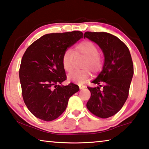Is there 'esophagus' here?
Listing matches in <instances>:
<instances>
[{
	"instance_id": "obj_1",
	"label": "esophagus",
	"mask_w": 149,
	"mask_h": 149,
	"mask_svg": "<svg viewBox=\"0 0 149 149\" xmlns=\"http://www.w3.org/2000/svg\"><path fill=\"white\" fill-rule=\"evenodd\" d=\"M79 87L80 89H84V88H85V87H86V86H84V85H82V84H79Z\"/></svg>"
}]
</instances>
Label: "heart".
<instances>
[{
	"label": "heart",
	"mask_w": 149,
	"mask_h": 149,
	"mask_svg": "<svg viewBox=\"0 0 149 149\" xmlns=\"http://www.w3.org/2000/svg\"><path fill=\"white\" fill-rule=\"evenodd\" d=\"M98 47L91 41L84 40L75 46L74 50L68 49L63 52L62 57V64L65 72H70L73 69L75 57H83L81 70H76L68 75V79L71 81L83 83L90 77L91 72L97 74L103 69V58L100 54Z\"/></svg>",
	"instance_id": "1"
}]
</instances>
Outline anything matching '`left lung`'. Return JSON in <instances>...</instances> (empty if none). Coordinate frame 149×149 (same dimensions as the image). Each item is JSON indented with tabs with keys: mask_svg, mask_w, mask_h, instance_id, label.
<instances>
[{
	"mask_svg": "<svg viewBox=\"0 0 149 149\" xmlns=\"http://www.w3.org/2000/svg\"><path fill=\"white\" fill-rule=\"evenodd\" d=\"M86 37L97 44L105 56L103 70L92 81L99 86L87 87L91 97L86 106L92 114L106 119L116 114L128 97L134 73L133 60L125 44L112 34L86 32Z\"/></svg>",
	"mask_w": 149,
	"mask_h": 149,
	"instance_id": "8db88e82",
	"label": "left lung"
}]
</instances>
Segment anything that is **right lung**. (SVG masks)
Masks as SVG:
<instances>
[{
  "label": "right lung",
  "mask_w": 149,
  "mask_h": 149,
  "mask_svg": "<svg viewBox=\"0 0 149 149\" xmlns=\"http://www.w3.org/2000/svg\"><path fill=\"white\" fill-rule=\"evenodd\" d=\"M84 36L79 31L44 35L26 49L21 61L19 77L22 95L28 110L45 121L57 119L64 112L68 100L79 86L60 84L67 78L62 57Z\"/></svg>",
  "instance_id": "add662e5"
}]
</instances>
